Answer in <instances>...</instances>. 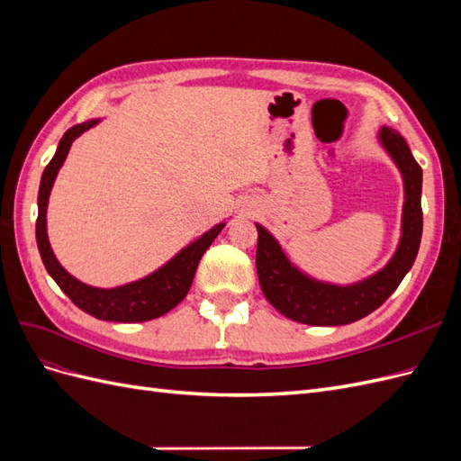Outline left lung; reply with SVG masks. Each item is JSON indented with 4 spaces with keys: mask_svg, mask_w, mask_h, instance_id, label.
<instances>
[{
    "mask_svg": "<svg viewBox=\"0 0 461 461\" xmlns=\"http://www.w3.org/2000/svg\"><path fill=\"white\" fill-rule=\"evenodd\" d=\"M379 142L402 173L403 209L402 234L394 256L381 271L354 285H330L302 273L288 259L275 236L256 222V267L265 298L285 317L313 327L348 325L369 315L393 294L411 269L423 232L421 185L423 171L402 134L390 127L379 131Z\"/></svg>",
    "mask_w": 461,
    "mask_h": 461,
    "instance_id": "left-lung-1",
    "label": "left lung"
}]
</instances>
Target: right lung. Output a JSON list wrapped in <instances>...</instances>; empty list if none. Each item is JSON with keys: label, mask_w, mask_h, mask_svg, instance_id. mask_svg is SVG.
Wrapping results in <instances>:
<instances>
[{"label": "right lung", "mask_w": 461, "mask_h": 461, "mask_svg": "<svg viewBox=\"0 0 461 461\" xmlns=\"http://www.w3.org/2000/svg\"><path fill=\"white\" fill-rule=\"evenodd\" d=\"M100 119H92L82 124H75L68 129L59 140L58 151L53 159L48 163L40 180L38 190V221H36V242L41 261H44L50 276L58 286L71 298V302L82 312L90 313L95 319L102 321H117V323H142L165 315L171 312L176 303L185 300L194 281V273L198 269V263L205 249L212 246L217 239V234L225 227V222H219L213 229L203 232L198 240H194L186 248L167 261L163 267L153 271L151 275L122 286L115 288H97L80 283L71 273H67L58 258L53 256V249L48 240V225H46V212L50 202V192L55 183L61 165L67 158L71 144L77 138L95 127Z\"/></svg>", "instance_id": "right-lung-1"}]
</instances>
